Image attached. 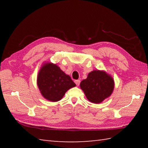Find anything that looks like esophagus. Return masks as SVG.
I'll use <instances>...</instances> for the list:
<instances>
[{"instance_id":"obj_1","label":"esophagus","mask_w":148,"mask_h":148,"mask_svg":"<svg viewBox=\"0 0 148 148\" xmlns=\"http://www.w3.org/2000/svg\"><path fill=\"white\" fill-rule=\"evenodd\" d=\"M75 84H76V86H79V84H80V80H76V81H75Z\"/></svg>"}]
</instances>
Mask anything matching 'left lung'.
Returning <instances> with one entry per match:
<instances>
[{
	"label": "left lung",
	"mask_w": 148,
	"mask_h": 148,
	"mask_svg": "<svg viewBox=\"0 0 148 148\" xmlns=\"http://www.w3.org/2000/svg\"><path fill=\"white\" fill-rule=\"evenodd\" d=\"M79 86L88 101L99 104L112 94L115 83L113 77L106 71L94 70L89 72L86 79L82 80Z\"/></svg>",
	"instance_id": "1"
}]
</instances>
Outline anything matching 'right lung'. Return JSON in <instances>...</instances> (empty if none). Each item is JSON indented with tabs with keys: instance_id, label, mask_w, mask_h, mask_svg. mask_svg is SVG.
I'll return each instance as SVG.
<instances>
[{
	"instance_id": "right-lung-1",
	"label": "right lung",
	"mask_w": 148,
	"mask_h": 148,
	"mask_svg": "<svg viewBox=\"0 0 148 148\" xmlns=\"http://www.w3.org/2000/svg\"><path fill=\"white\" fill-rule=\"evenodd\" d=\"M37 86L44 99L50 102H57L76 84L57 64L45 62L37 76Z\"/></svg>"
}]
</instances>
